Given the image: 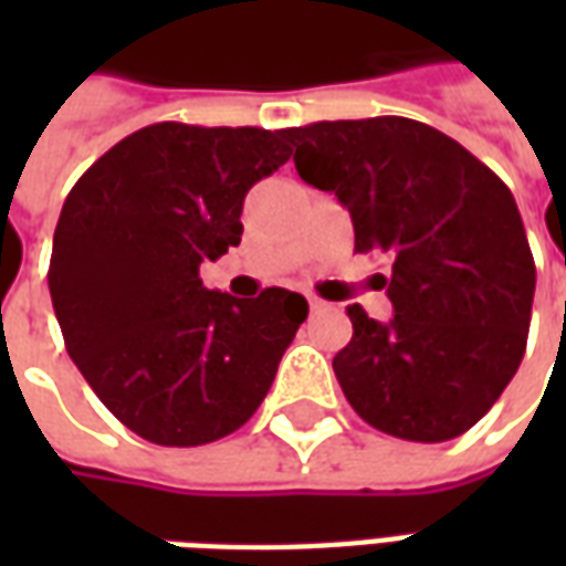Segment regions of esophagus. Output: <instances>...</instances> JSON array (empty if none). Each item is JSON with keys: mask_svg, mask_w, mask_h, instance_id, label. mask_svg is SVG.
Returning a JSON list of instances; mask_svg holds the SVG:
<instances>
[{"mask_svg": "<svg viewBox=\"0 0 566 566\" xmlns=\"http://www.w3.org/2000/svg\"><path fill=\"white\" fill-rule=\"evenodd\" d=\"M308 308H312V312H324V308H331V306H327L324 300H318V296H312V300H308Z\"/></svg>", "mask_w": 566, "mask_h": 566, "instance_id": "1", "label": "esophagus"}]
</instances>
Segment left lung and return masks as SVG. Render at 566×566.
Returning a JSON list of instances; mask_svg holds the SVG:
<instances>
[{
	"label": "left lung",
	"instance_id": "8db88e82",
	"mask_svg": "<svg viewBox=\"0 0 566 566\" xmlns=\"http://www.w3.org/2000/svg\"><path fill=\"white\" fill-rule=\"evenodd\" d=\"M300 178L331 190L355 251L385 254L394 318L348 306L333 373L357 416L409 442L467 433L522 364L536 266L510 187L446 133L409 117L282 129Z\"/></svg>",
	"mask_w": 566,
	"mask_h": 566
}]
</instances>
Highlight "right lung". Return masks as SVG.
I'll use <instances>...</instances> for the list:
<instances>
[{"instance_id":"1","label":"right lung","mask_w":566,"mask_h":566,"mask_svg":"<svg viewBox=\"0 0 566 566\" xmlns=\"http://www.w3.org/2000/svg\"><path fill=\"white\" fill-rule=\"evenodd\" d=\"M282 129L150 124L69 190L48 287L69 357L105 409L157 446H206L258 412L306 321L294 291L258 300L199 279L242 239V202L287 163Z\"/></svg>"}]
</instances>
